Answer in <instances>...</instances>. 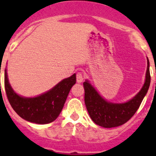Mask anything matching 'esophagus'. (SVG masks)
Listing matches in <instances>:
<instances>
[{
  "instance_id": "esophagus-1",
  "label": "esophagus",
  "mask_w": 156,
  "mask_h": 156,
  "mask_svg": "<svg viewBox=\"0 0 156 156\" xmlns=\"http://www.w3.org/2000/svg\"><path fill=\"white\" fill-rule=\"evenodd\" d=\"M84 79L83 74L81 72H78L76 73V81L77 83H82L83 80Z\"/></svg>"
}]
</instances>
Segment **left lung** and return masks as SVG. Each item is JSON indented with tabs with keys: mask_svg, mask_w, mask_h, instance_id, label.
<instances>
[{
	"mask_svg": "<svg viewBox=\"0 0 156 156\" xmlns=\"http://www.w3.org/2000/svg\"><path fill=\"white\" fill-rule=\"evenodd\" d=\"M146 72L145 82L141 90L127 102L112 103L105 100L87 80L83 83L84 101L92 120L105 128L119 126L127 122L137 112L140 103L148 92L151 82L149 61Z\"/></svg>",
	"mask_w": 156,
	"mask_h": 156,
	"instance_id": "left-lung-1",
	"label": "left lung"
}]
</instances>
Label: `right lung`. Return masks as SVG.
<instances>
[{
	"label": "right lung",
	"mask_w": 156,
	"mask_h": 156,
	"mask_svg": "<svg viewBox=\"0 0 156 156\" xmlns=\"http://www.w3.org/2000/svg\"><path fill=\"white\" fill-rule=\"evenodd\" d=\"M76 81V74H73L46 93L35 98H24L14 91L8 82L7 70H5V91L11 106L25 120L37 124L50 123L57 119Z\"/></svg>",
	"instance_id": "obj_1"
}]
</instances>
